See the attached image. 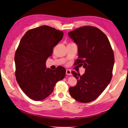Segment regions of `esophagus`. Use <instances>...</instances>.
I'll return each instance as SVG.
<instances>
[{
	"mask_svg": "<svg viewBox=\"0 0 128 128\" xmlns=\"http://www.w3.org/2000/svg\"><path fill=\"white\" fill-rule=\"evenodd\" d=\"M66 74L68 75H72V72L69 69H66Z\"/></svg>",
	"mask_w": 128,
	"mask_h": 128,
	"instance_id": "obj_1",
	"label": "esophagus"
}]
</instances>
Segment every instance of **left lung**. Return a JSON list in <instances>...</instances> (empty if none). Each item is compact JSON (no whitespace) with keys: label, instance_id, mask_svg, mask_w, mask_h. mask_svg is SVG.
Returning <instances> with one entry per match:
<instances>
[{"label":"left lung","instance_id":"left-lung-1","mask_svg":"<svg viewBox=\"0 0 128 128\" xmlns=\"http://www.w3.org/2000/svg\"><path fill=\"white\" fill-rule=\"evenodd\" d=\"M68 34L78 45V58L75 64L85 68L81 76L72 72L78 81L76 86L69 88V93L78 102H90L110 82L114 64L113 51L106 35L96 27H80Z\"/></svg>","mask_w":128,"mask_h":128}]
</instances>
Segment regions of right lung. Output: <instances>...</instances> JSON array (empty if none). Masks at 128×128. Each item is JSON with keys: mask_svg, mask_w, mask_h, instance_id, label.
<instances>
[{"mask_svg": "<svg viewBox=\"0 0 128 128\" xmlns=\"http://www.w3.org/2000/svg\"><path fill=\"white\" fill-rule=\"evenodd\" d=\"M63 32L47 25L30 30L20 40L15 55L16 79L27 96L41 100L52 93L58 81L63 79L66 70L46 69V62L53 47L63 37Z\"/></svg>", "mask_w": 128, "mask_h": 128, "instance_id": "obj_1", "label": "right lung"}]
</instances>
